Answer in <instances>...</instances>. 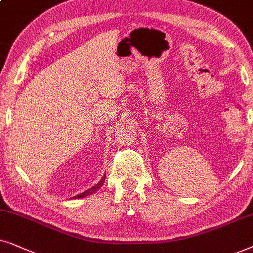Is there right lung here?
Segmentation results:
<instances>
[{"label": "right lung", "instance_id": "1", "mask_svg": "<svg viewBox=\"0 0 253 253\" xmlns=\"http://www.w3.org/2000/svg\"><path fill=\"white\" fill-rule=\"evenodd\" d=\"M104 181H105V174H104L102 179H100V180L98 181V183H97L96 185H93L92 187L87 188L86 191H84V192H82V193L77 194V195H75V197H73V198H74V199H77V198H84V197H87V195H90V194H93V193H95V192L98 191L99 188L103 186Z\"/></svg>", "mask_w": 253, "mask_h": 253}]
</instances>
